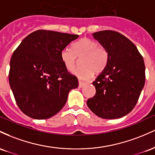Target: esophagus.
I'll return each mask as SVG.
<instances>
[{"instance_id": "esophagus-1", "label": "esophagus", "mask_w": 155, "mask_h": 155, "mask_svg": "<svg viewBox=\"0 0 155 155\" xmlns=\"http://www.w3.org/2000/svg\"><path fill=\"white\" fill-rule=\"evenodd\" d=\"M86 85V83H83L81 82V81H79V88H82V87H83Z\"/></svg>"}]
</instances>
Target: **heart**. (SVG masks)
I'll use <instances>...</instances> for the list:
<instances>
[{
    "label": "heart",
    "instance_id": "1",
    "mask_svg": "<svg viewBox=\"0 0 155 155\" xmlns=\"http://www.w3.org/2000/svg\"><path fill=\"white\" fill-rule=\"evenodd\" d=\"M81 58V65L74 74L83 81L92 78L94 72L100 74L107 67L109 61L108 50L103 45H97L94 40L84 37L72 45V50L64 48L61 52V58L69 71H73L77 66L78 59Z\"/></svg>",
    "mask_w": 155,
    "mask_h": 155
}]
</instances>
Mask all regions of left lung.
Returning a JSON list of instances; mask_svg holds the SVG:
<instances>
[{
	"label": "left lung",
	"instance_id": "8db88e82",
	"mask_svg": "<svg viewBox=\"0 0 155 155\" xmlns=\"http://www.w3.org/2000/svg\"><path fill=\"white\" fill-rule=\"evenodd\" d=\"M92 35L108 50L109 61L93 82L96 94L87 105L99 117L119 119L133 110L143 89V58L135 45L119 32L102 31Z\"/></svg>",
	"mask_w": 155,
	"mask_h": 155
}]
</instances>
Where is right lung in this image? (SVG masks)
<instances>
[{
    "instance_id": "add662e5",
    "label": "right lung",
    "mask_w": 155,
    "mask_h": 155,
    "mask_svg": "<svg viewBox=\"0 0 155 155\" xmlns=\"http://www.w3.org/2000/svg\"><path fill=\"white\" fill-rule=\"evenodd\" d=\"M76 34L38 30L22 41L10 61L8 81L17 105L36 119L52 117L63 108L78 78L67 71L61 52Z\"/></svg>"
}]
</instances>
